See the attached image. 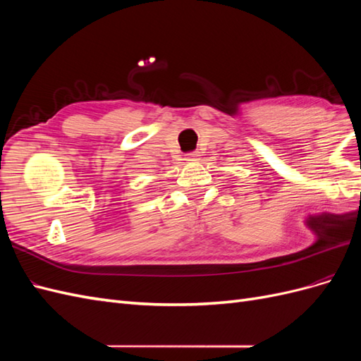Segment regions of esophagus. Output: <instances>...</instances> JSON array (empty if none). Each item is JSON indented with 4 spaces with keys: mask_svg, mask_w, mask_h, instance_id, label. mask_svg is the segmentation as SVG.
Here are the masks:
<instances>
[{
    "mask_svg": "<svg viewBox=\"0 0 361 361\" xmlns=\"http://www.w3.org/2000/svg\"><path fill=\"white\" fill-rule=\"evenodd\" d=\"M185 161H190V162H195V161H199V154H188L187 157H185Z\"/></svg>",
    "mask_w": 361,
    "mask_h": 361,
    "instance_id": "esophagus-1",
    "label": "esophagus"
}]
</instances>
